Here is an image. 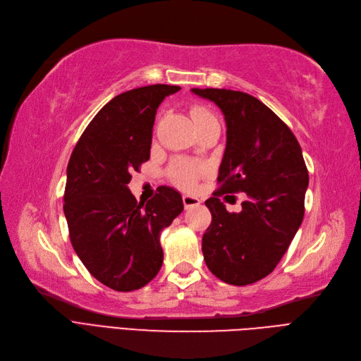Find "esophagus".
Returning a JSON list of instances; mask_svg holds the SVG:
<instances>
[{
  "mask_svg": "<svg viewBox=\"0 0 361 361\" xmlns=\"http://www.w3.org/2000/svg\"><path fill=\"white\" fill-rule=\"evenodd\" d=\"M183 204H184V208H192V207H197V205H200L201 201L197 200V197H195V196L184 195V196H183Z\"/></svg>",
  "mask_w": 361,
  "mask_h": 361,
  "instance_id": "34e87169",
  "label": "esophagus"
}]
</instances>
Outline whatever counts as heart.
<instances>
[{
  "label": "heart",
  "instance_id": "obj_1",
  "mask_svg": "<svg viewBox=\"0 0 361 361\" xmlns=\"http://www.w3.org/2000/svg\"><path fill=\"white\" fill-rule=\"evenodd\" d=\"M190 117H192L195 126H200L201 123H204L207 120L214 118L213 115L202 106H192ZM202 172H204L202 166H200L197 164H193V161H189V160H177L176 164L172 165V169H171L173 181H176L183 189H192L196 180L201 177Z\"/></svg>",
  "mask_w": 361,
  "mask_h": 361
}]
</instances>
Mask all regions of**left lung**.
I'll return each mask as SVG.
<instances>
[{
    "mask_svg": "<svg viewBox=\"0 0 361 361\" xmlns=\"http://www.w3.org/2000/svg\"><path fill=\"white\" fill-rule=\"evenodd\" d=\"M214 102L226 121V148L217 190L205 201L212 224L202 237L205 264L216 277L243 286L269 276L303 222L309 173L301 147L289 127L247 92L193 88ZM246 191L240 214L218 200Z\"/></svg>",
    "mask_w": 361,
    "mask_h": 361,
    "instance_id": "left-lung-1",
    "label": "left lung"
}]
</instances>
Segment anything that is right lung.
<instances>
[{
    "label": "right lung",
    "mask_w": 361,
    "mask_h": 361,
    "mask_svg": "<svg viewBox=\"0 0 361 361\" xmlns=\"http://www.w3.org/2000/svg\"><path fill=\"white\" fill-rule=\"evenodd\" d=\"M180 90L147 85L114 97L87 126L67 165L64 214L72 246L99 282L129 293L153 281L164 262L160 232L183 212L164 188L137 202L127 184L149 159L159 104Z\"/></svg>",
    "instance_id": "obj_1"
}]
</instances>
